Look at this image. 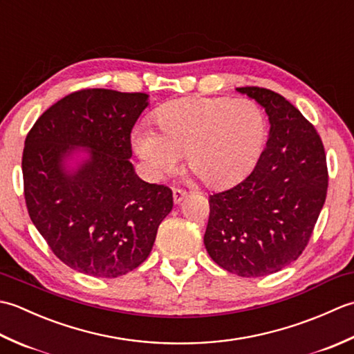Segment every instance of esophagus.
Wrapping results in <instances>:
<instances>
[{"label": "esophagus", "instance_id": "1", "mask_svg": "<svg viewBox=\"0 0 354 354\" xmlns=\"http://www.w3.org/2000/svg\"><path fill=\"white\" fill-rule=\"evenodd\" d=\"M187 194H189V192H185L183 189H173V201H175V204H179Z\"/></svg>", "mask_w": 354, "mask_h": 354}]
</instances>
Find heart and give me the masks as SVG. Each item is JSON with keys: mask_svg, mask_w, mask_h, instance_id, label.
Instances as JSON below:
<instances>
[{"mask_svg": "<svg viewBox=\"0 0 354 354\" xmlns=\"http://www.w3.org/2000/svg\"><path fill=\"white\" fill-rule=\"evenodd\" d=\"M153 120L160 133L137 129L132 145L156 179L175 170L185 153L205 185H231L254 169L266 142L265 112L250 99L184 97L162 104Z\"/></svg>", "mask_w": 354, "mask_h": 354, "instance_id": "obj_1", "label": "heart"}]
</instances>
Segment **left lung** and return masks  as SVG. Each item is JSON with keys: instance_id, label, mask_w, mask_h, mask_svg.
Segmentation results:
<instances>
[{"instance_id": "obj_1", "label": "left lung", "mask_w": 354, "mask_h": 354, "mask_svg": "<svg viewBox=\"0 0 354 354\" xmlns=\"http://www.w3.org/2000/svg\"><path fill=\"white\" fill-rule=\"evenodd\" d=\"M257 100L270 131L254 170L242 183L208 198L207 252L240 277L278 272L312 237L328 187L326 150L315 126L270 89L237 88Z\"/></svg>"}]
</instances>
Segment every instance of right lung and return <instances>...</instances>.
Here are the masks:
<instances>
[{
  "label": "right lung",
  "instance_id": "add662e5",
  "mask_svg": "<svg viewBox=\"0 0 354 354\" xmlns=\"http://www.w3.org/2000/svg\"><path fill=\"white\" fill-rule=\"evenodd\" d=\"M147 94L85 88L65 95L26 137L22 178L28 216L53 254L77 272L115 278L145 261L171 212L165 185L135 175L131 132ZM76 147L90 158L74 174L63 160Z\"/></svg>",
  "mask_w": 354,
  "mask_h": 354
}]
</instances>
